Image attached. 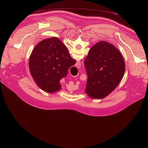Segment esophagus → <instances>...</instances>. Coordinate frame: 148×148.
<instances>
[{"mask_svg":"<svg viewBox=\"0 0 148 148\" xmlns=\"http://www.w3.org/2000/svg\"><path fill=\"white\" fill-rule=\"evenodd\" d=\"M81 62H80V61H78V62H77V63H76V67H77L78 69H79L80 67H81Z\"/></svg>","mask_w":148,"mask_h":148,"instance_id":"obj_1","label":"esophagus"}]
</instances>
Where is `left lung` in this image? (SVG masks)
Segmentation results:
<instances>
[{"label":"left lung","instance_id":"left-lung-1","mask_svg":"<svg viewBox=\"0 0 148 148\" xmlns=\"http://www.w3.org/2000/svg\"><path fill=\"white\" fill-rule=\"evenodd\" d=\"M84 63L88 77L86 92L95 99L105 98L114 91L125 70L121 53L107 41L93 46Z\"/></svg>","mask_w":148,"mask_h":148}]
</instances>
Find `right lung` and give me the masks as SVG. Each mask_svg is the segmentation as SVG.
<instances>
[{"instance_id":"right-lung-1","label":"right lung","mask_w":148,"mask_h":148,"mask_svg":"<svg viewBox=\"0 0 148 148\" xmlns=\"http://www.w3.org/2000/svg\"><path fill=\"white\" fill-rule=\"evenodd\" d=\"M76 61L57 37L42 40L33 49L29 60L31 74L43 90L53 93L60 90V80L65 77Z\"/></svg>"}]
</instances>
